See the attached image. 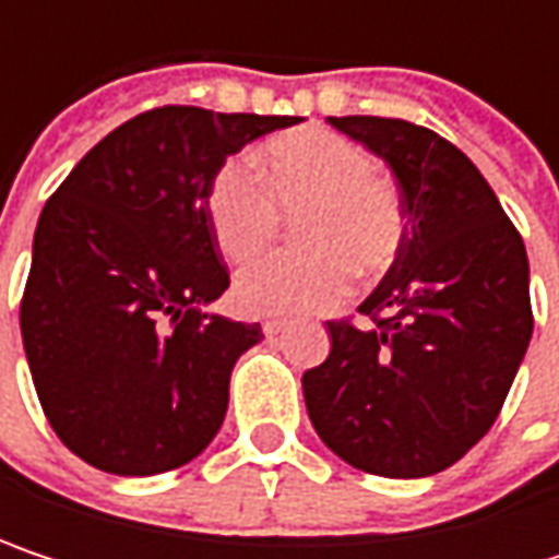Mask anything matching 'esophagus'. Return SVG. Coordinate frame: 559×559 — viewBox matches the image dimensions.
Instances as JSON below:
<instances>
[{
  "label": "esophagus",
  "instance_id": "1",
  "mask_svg": "<svg viewBox=\"0 0 559 559\" xmlns=\"http://www.w3.org/2000/svg\"><path fill=\"white\" fill-rule=\"evenodd\" d=\"M262 330H265V336H278V333L287 330V320H265Z\"/></svg>",
  "mask_w": 559,
  "mask_h": 559
}]
</instances>
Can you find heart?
<instances>
[{
  "mask_svg": "<svg viewBox=\"0 0 559 559\" xmlns=\"http://www.w3.org/2000/svg\"><path fill=\"white\" fill-rule=\"evenodd\" d=\"M206 213L226 259H249L272 246L281 213L297 216V252L252 259L236 275V304L255 317L326 310L359 278L385 275L404 246V203L376 158L330 132L304 129L272 142L262 174L249 158H229L210 180Z\"/></svg>",
  "mask_w": 559,
  "mask_h": 559,
  "instance_id": "obj_1",
  "label": "heart"
}]
</instances>
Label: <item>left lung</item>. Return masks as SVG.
<instances>
[{"instance_id": "1", "label": "left lung", "mask_w": 559, "mask_h": 559, "mask_svg": "<svg viewBox=\"0 0 559 559\" xmlns=\"http://www.w3.org/2000/svg\"><path fill=\"white\" fill-rule=\"evenodd\" d=\"M326 122L389 162L407 223L401 255L359 304L362 323H326L330 356L304 372L307 414L362 473L433 476L489 433L527 353V252L453 142L404 119Z\"/></svg>"}]
</instances>
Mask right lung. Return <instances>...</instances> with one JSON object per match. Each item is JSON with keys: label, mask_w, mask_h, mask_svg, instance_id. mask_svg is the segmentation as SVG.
I'll use <instances>...</instances> for the list:
<instances>
[{"label": "right lung", "mask_w": 559, "mask_h": 559, "mask_svg": "<svg viewBox=\"0 0 559 559\" xmlns=\"http://www.w3.org/2000/svg\"><path fill=\"white\" fill-rule=\"evenodd\" d=\"M294 122L158 106L93 145L45 203L22 340L45 417L83 463L155 476L216 437L262 326L203 313L229 287L206 190L229 155Z\"/></svg>", "instance_id": "obj_1"}]
</instances>
